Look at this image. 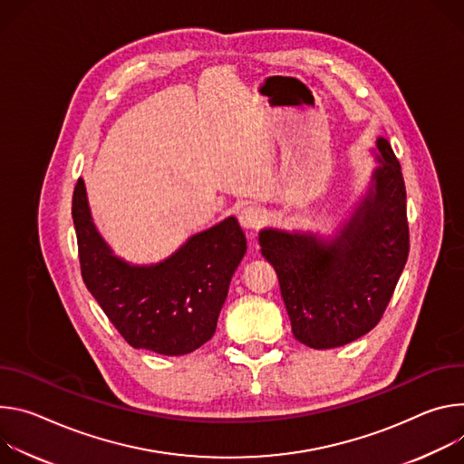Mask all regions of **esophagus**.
Returning a JSON list of instances; mask_svg holds the SVG:
<instances>
[{
    "label": "esophagus",
    "instance_id": "esophagus-1",
    "mask_svg": "<svg viewBox=\"0 0 464 464\" xmlns=\"http://www.w3.org/2000/svg\"><path fill=\"white\" fill-rule=\"evenodd\" d=\"M267 221L266 212L260 208V206H245V208L239 212V223L246 230H260Z\"/></svg>",
    "mask_w": 464,
    "mask_h": 464
}]
</instances>
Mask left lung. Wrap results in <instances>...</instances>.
Masks as SVG:
<instances>
[{
	"instance_id": "obj_1",
	"label": "left lung",
	"mask_w": 464,
	"mask_h": 464,
	"mask_svg": "<svg viewBox=\"0 0 464 464\" xmlns=\"http://www.w3.org/2000/svg\"><path fill=\"white\" fill-rule=\"evenodd\" d=\"M380 166L369 197L341 236L264 230L262 254L275 267L296 341L317 350L348 344L383 317L409 254L405 184L394 150L378 140Z\"/></svg>"
}]
</instances>
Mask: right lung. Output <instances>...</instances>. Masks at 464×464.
<instances>
[{
  "mask_svg": "<svg viewBox=\"0 0 464 464\" xmlns=\"http://www.w3.org/2000/svg\"><path fill=\"white\" fill-rule=\"evenodd\" d=\"M72 218L82 280L132 348L184 355L212 339L230 278L246 250L236 218L193 236L171 258L150 267L121 262L101 239L82 179L73 189Z\"/></svg>",
  "mask_w": 464,
  "mask_h": 464,
  "instance_id": "1",
  "label": "right lung"
}]
</instances>
